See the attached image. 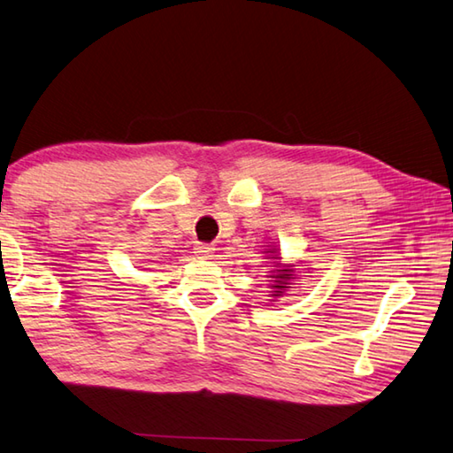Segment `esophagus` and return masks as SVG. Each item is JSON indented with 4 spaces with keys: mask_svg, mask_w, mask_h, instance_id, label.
I'll return each mask as SVG.
<instances>
[{
    "mask_svg": "<svg viewBox=\"0 0 453 453\" xmlns=\"http://www.w3.org/2000/svg\"><path fill=\"white\" fill-rule=\"evenodd\" d=\"M195 255L201 257V258H212L214 257V249L209 247V244H196Z\"/></svg>",
    "mask_w": 453,
    "mask_h": 453,
    "instance_id": "34e87169",
    "label": "esophagus"
}]
</instances>
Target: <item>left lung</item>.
I'll list each match as a JSON object with an SVG mask.
<instances>
[{
	"mask_svg": "<svg viewBox=\"0 0 453 453\" xmlns=\"http://www.w3.org/2000/svg\"><path fill=\"white\" fill-rule=\"evenodd\" d=\"M265 255L273 260V268L268 271V300L274 303L276 298H282L292 288V284H296L300 279V263L295 260H284L280 255L279 247L265 249Z\"/></svg>",
	"mask_w": 453,
	"mask_h": 453,
	"instance_id": "obj_1",
	"label": "left lung"
}]
</instances>
